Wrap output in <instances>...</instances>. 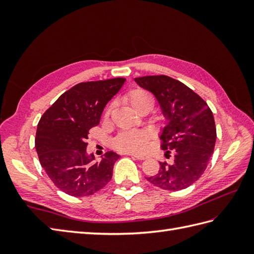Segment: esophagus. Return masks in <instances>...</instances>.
I'll list each match as a JSON object with an SVG mask.
<instances>
[{"instance_id": "obj_1", "label": "esophagus", "mask_w": 254, "mask_h": 254, "mask_svg": "<svg viewBox=\"0 0 254 254\" xmlns=\"http://www.w3.org/2000/svg\"><path fill=\"white\" fill-rule=\"evenodd\" d=\"M130 156H131V157H133V158H135V159H138V160H144V159H146V158H147V156H146V155H138V154H130Z\"/></svg>"}]
</instances>
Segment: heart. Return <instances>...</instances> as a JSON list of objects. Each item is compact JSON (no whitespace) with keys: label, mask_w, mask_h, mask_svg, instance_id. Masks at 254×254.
I'll list each match as a JSON object with an SVG mask.
<instances>
[{"label":"heart","mask_w":254,"mask_h":254,"mask_svg":"<svg viewBox=\"0 0 254 254\" xmlns=\"http://www.w3.org/2000/svg\"><path fill=\"white\" fill-rule=\"evenodd\" d=\"M124 100L127 102L134 110L139 111L144 107L152 109L154 106V97L148 91L144 89H133L124 97ZM112 110V105L107 109V116ZM149 135L145 131L127 130L119 133L113 139V146L123 153H141L146 148Z\"/></svg>","instance_id":"b5f03b06"}]
</instances>
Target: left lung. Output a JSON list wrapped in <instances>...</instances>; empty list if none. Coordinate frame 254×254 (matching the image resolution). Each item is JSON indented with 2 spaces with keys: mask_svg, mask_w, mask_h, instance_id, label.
I'll return each instance as SVG.
<instances>
[{
  "mask_svg": "<svg viewBox=\"0 0 254 254\" xmlns=\"http://www.w3.org/2000/svg\"><path fill=\"white\" fill-rule=\"evenodd\" d=\"M135 82L158 100L168 123L160 135L166 157L156 176L146 179L164 190L179 191L199 179L212 157L216 143L213 112L206 102L187 85L166 75L136 77Z\"/></svg>",
  "mask_w": 254,
  "mask_h": 254,
  "instance_id": "left-lung-1",
  "label": "left lung"
}]
</instances>
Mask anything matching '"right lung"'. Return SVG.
<instances>
[{"mask_svg":"<svg viewBox=\"0 0 254 254\" xmlns=\"http://www.w3.org/2000/svg\"><path fill=\"white\" fill-rule=\"evenodd\" d=\"M126 78L117 77L73 86L42 115L35 147L41 167L55 186L68 195L82 197L98 192L112 178L119 156L107 152L101 161L86 153L91 127L98 126L108 101Z\"/></svg>","mask_w":254,"mask_h":254,"instance_id":"1","label":"right lung"}]
</instances>
